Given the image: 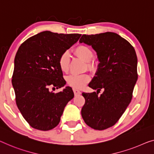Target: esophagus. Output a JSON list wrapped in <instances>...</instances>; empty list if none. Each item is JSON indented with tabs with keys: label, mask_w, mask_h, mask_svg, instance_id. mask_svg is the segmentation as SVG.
<instances>
[{
	"label": "esophagus",
	"mask_w": 154,
	"mask_h": 154,
	"mask_svg": "<svg viewBox=\"0 0 154 154\" xmlns=\"http://www.w3.org/2000/svg\"><path fill=\"white\" fill-rule=\"evenodd\" d=\"M73 92H74L75 95H80V94H81V91L76 88H73Z\"/></svg>",
	"instance_id": "obj_1"
}]
</instances>
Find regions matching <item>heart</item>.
<instances>
[{"mask_svg": "<svg viewBox=\"0 0 154 154\" xmlns=\"http://www.w3.org/2000/svg\"><path fill=\"white\" fill-rule=\"evenodd\" d=\"M75 54L78 57L87 62V66L90 70H93L94 65L91 61L93 59L94 54L93 50L86 45H81L77 46L75 50ZM59 66L61 71L66 72L68 70L70 63V54L68 51H65L61 54L58 60ZM67 83L75 88H82L90 81V77L87 74L77 75L72 74L68 75L66 78Z\"/></svg>", "mask_w": 154, "mask_h": 154, "instance_id": "1", "label": "heart"}]
</instances>
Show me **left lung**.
Returning a JSON list of instances; mask_svg holds the SVG:
<instances>
[{"mask_svg":"<svg viewBox=\"0 0 154 154\" xmlns=\"http://www.w3.org/2000/svg\"><path fill=\"white\" fill-rule=\"evenodd\" d=\"M79 42L91 45L100 61L88 84L97 93H82V116L94 129H106L116 125L131 101L137 79L136 51L129 42L111 32L83 34ZM101 90L103 93L98 96Z\"/></svg>","mask_w":154,"mask_h":154,"instance_id":"1","label":"left lung"}]
</instances>
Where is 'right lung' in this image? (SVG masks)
I'll return each instance as SVG.
<instances>
[{
	"label": "right lung",
	"mask_w": 154,
	"mask_h": 154,
	"mask_svg": "<svg viewBox=\"0 0 154 154\" xmlns=\"http://www.w3.org/2000/svg\"><path fill=\"white\" fill-rule=\"evenodd\" d=\"M81 35L45 31L27 38L18 48L11 83L18 109L34 128L48 131L57 127L64 108L74 97L69 86L57 93L50 88L66 84L59 57Z\"/></svg>",
	"instance_id": "obj_1"
}]
</instances>
